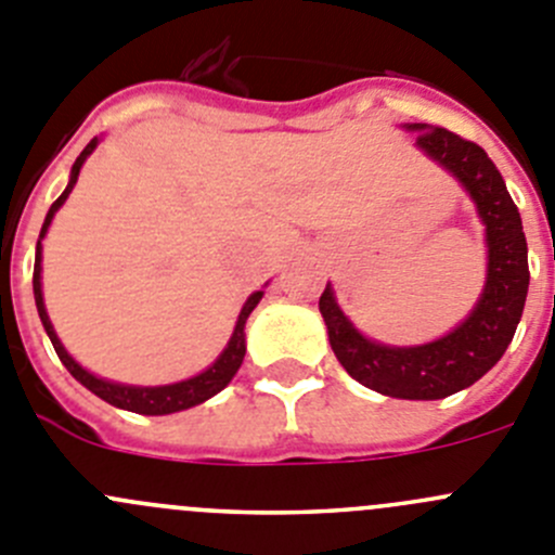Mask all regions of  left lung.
<instances>
[{"label": "left lung", "instance_id": "8db88e82", "mask_svg": "<svg viewBox=\"0 0 555 555\" xmlns=\"http://www.w3.org/2000/svg\"><path fill=\"white\" fill-rule=\"evenodd\" d=\"M406 129H417V149L450 170L475 201L486 224V289L455 331L421 347H387L365 338L338 309L331 284L320 295V311L333 352L352 379L382 396L434 401L475 385L509 347L529 293V249L518 206L477 143L444 127L409 124Z\"/></svg>", "mask_w": 555, "mask_h": 555}]
</instances>
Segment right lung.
Segmentation results:
<instances>
[{
    "instance_id": "obj_1",
    "label": "right lung",
    "mask_w": 555,
    "mask_h": 555,
    "mask_svg": "<svg viewBox=\"0 0 555 555\" xmlns=\"http://www.w3.org/2000/svg\"><path fill=\"white\" fill-rule=\"evenodd\" d=\"M96 138L94 141H89V146L80 152V157L75 159L73 170H69V184L67 190L62 192V195L56 197V203L51 206V211H48L46 222H42V230H40V238H46L48 233V224H51L53 214L62 208V203L67 201V195L73 192L75 181H78V173L80 168H83L86 157H89L91 152L96 149ZM40 260H42V246L40 241H37V255H35V279H31V284H35V304H37V314H40L42 320V327H46L48 338H51L53 349H56L59 360L64 363V369L69 371V374L75 376V379L80 382L83 387H89L94 396H100L102 401L113 403V406L118 409H127V412H138V414H170V412H181V409H190V406H197V403L208 401L211 396H217L219 390H224L228 387V382L233 379L235 371L241 369V363H244V354H246V336H244V325L246 320H249V314L255 311V306L260 304L262 298V289L260 293H251L249 300L244 304V309H241L238 314V322H235V331L233 336H230L228 347H224V352L219 354L217 363L208 365L203 374L192 376V379H184V382H176V385H159V387H134V385H118V382H107V379H100V376L89 374V371L83 369V365L75 363L73 358H69L67 349L62 347V341H59L56 331H53L51 320H48V311H46V304H42V284H40Z\"/></svg>"
}]
</instances>
